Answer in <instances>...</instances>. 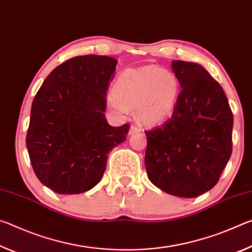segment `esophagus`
<instances>
[{"mask_svg":"<svg viewBox=\"0 0 252 252\" xmlns=\"http://www.w3.org/2000/svg\"><path fill=\"white\" fill-rule=\"evenodd\" d=\"M143 128L141 126L138 125V124H135V125H131L130 126V129H129V134H136V133H142Z\"/></svg>","mask_w":252,"mask_h":252,"instance_id":"34e87169","label":"esophagus"}]
</instances>
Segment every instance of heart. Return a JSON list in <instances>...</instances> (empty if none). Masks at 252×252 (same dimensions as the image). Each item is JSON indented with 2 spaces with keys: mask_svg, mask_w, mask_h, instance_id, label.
I'll return each instance as SVG.
<instances>
[{
  "mask_svg": "<svg viewBox=\"0 0 252 252\" xmlns=\"http://www.w3.org/2000/svg\"><path fill=\"white\" fill-rule=\"evenodd\" d=\"M114 94L107 105L117 115L137 106V115L147 124H159L174 113L180 96V81L168 70L156 65L123 70L115 80Z\"/></svg>",
  "mask_w": 252,
  "mask_h": 252,
  "instance_id": "b5f03b06",
  "label": "heart"
}]
</instances>
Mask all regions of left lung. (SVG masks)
<instances>
[{
    "mask_svg": "<svg viewBox=\"0 0 252 252\" xmlns=\"http://www.w3.org/2000/svg\"><path fill=\"white\" fill-rule=\"evenodd\" d=\"M181 92L172 117L146 130L145 167L171 195L195 197L211 189L232 153L233 115L223 89L202 65L172 61Z\"/></svg>",
    "mask_w": 252,
    "mask_h": 252,
    "instance_id": "8db88e82",
    "label": "left lung"
}]
</instances>
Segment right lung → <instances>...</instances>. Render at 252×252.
Here are the masks:
<instances>
[{
  "label": "right lung",
  "mask_w": 252,
  "mask_h": 252,
  "mask_svg": "<svg viewBox=\"0 0 252 252\" xmlns=\"http://www.w3.org/2000/svg\"><path fill=\"white\" fill-rule=\"evenodd\" d=\"M117 60L71 58L53 69L33 99L27 148L40 182L58 194H79L100 182L109 152L129 125L106 121V94Z\"/></svg>",
  "instance_id": "right-lung-1"
}]
</instances>
